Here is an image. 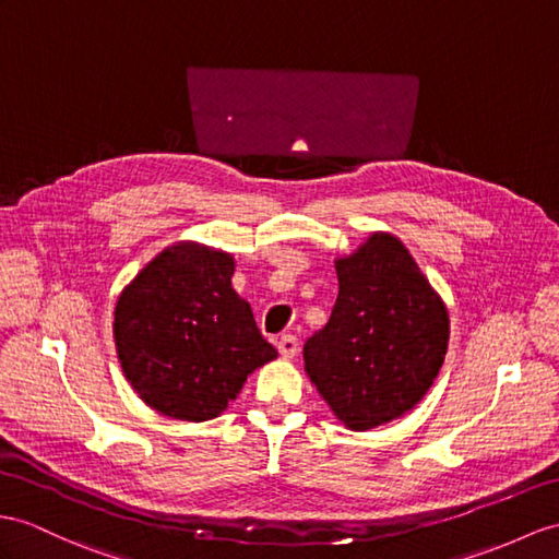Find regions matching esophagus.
Returning a JSON list of instances; mask_svg holds the SVG:
<instances>
[{
  "label": "esophagus",
  "mask_w": 559,
  "mask_h": 559,
  "mask_svg": "<svg viewBox=\"0 0 559 559\" xmlns=\"http://www.w3.org/2000/svg\"><path fill=\"white\" fill-rule=\"evenodd\" d=\"M277 350L282 358H294L298 353V338L294 334H282L277 338Z\"/></svg>",
  "instance_id": "34e87169"
}]
</instances>
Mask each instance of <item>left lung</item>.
Instances as JSON below:
<instances>
[{
	"label": "left lung",
	"instance_id": "left-lung-1",
	"mask_svg": "<svg viewBox=\"0 0 559 559\" xmlns=\"http://www.w3.org/2000/svg\"><path fill=\"white\" fill-rule=\"evenodd\" d=\"M330 322L304 346L306 372L332 413L367 431L425 399L448 350V310L403 241L374 233L336 261Z\"/></svg>",
	"mask_w": 559,
	"mask_h": 559
}]
</instances>
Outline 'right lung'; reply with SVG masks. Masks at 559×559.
Here are the masks:
<instances>
[{"mask_svg":"<svg viewBox=\"0 0 559 559\" xmlns=\"http://www.w3.org/2000/svg\"><path fill=\"white\" fill-rule=\"evenodd\" d=\"M235 258L194 241L160 251L116 304L122 372L156 413L206 421L277 350L233 289Z\"/></svg>","mask_w":559,"mask_h":559,"instance_id":"add662e5","label":"right lung"}]
</instances>
